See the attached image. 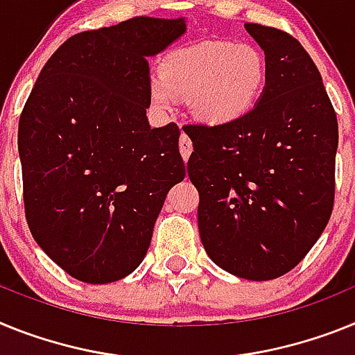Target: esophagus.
<instances>
[{
	"instance_id": "esophagus-1",
	"label": "esophagus",
	"mask_w": 355,
	"mask_h": 355,
	"mask_svg": "<svg viewBox=\"0 0 355 355\" xmlns=\"http://www.w3.org/2000/svg\"><path fill=\"white\" fill-rule=\"evenodd\" d=\"M178 146H180V153H182V157H184V160L189 159L191 152H193V143H191V139H189V137H187V134H182L180 135Z\"/></svg>"
}]
</instances>
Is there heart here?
Returning a JSON list of instances; mask_svg holds the SVG:
<instances>
[{
  "mask_svg": "<svg viewBox=\"0 0 355 355\" xmlns=\"http://www.w3.org/2000/svg\"><path fill=\"white\" fill-rule=\"evenodd\" d=\"M266 76V58L255 46L202 41L166 55L160 75L150 78V98L162 110L189 100L198 119L229 125L254 109Z\"/></svg>",
  "mask_w": 355,
  "mask_h": 355,
  "instance_id": "heart-1",
  "label": "heart"
}]
</instances>
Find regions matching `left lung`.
Returning <instances> with one entry per match:
<instances>
[{
    "label": "left lung",
    "mask_w": 355,
    "mask_h": 355,
    "mask_svg": "<svg viewBox=\"0 0 355 355\" xmlns=\"http://www.w3.org/2000/svg\"><path fill=\"white\" fill-rule=\"evenodd\" d=\"M264 49L263 96L229 125H186L205 252L232 275L271 280L306 257L334 207L338 119L304 46L246 23Z\"/></svg>",
    "instance_id": "8db88e82"
}]
</instances>
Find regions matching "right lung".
Returning <instances> with one entry per match:
<instances>
[{
  "label": "right lung",
  "mask_w": 355,
  "mask_h": 355,
  "mask_svg": "<svg viewBox=\"0 0 355 355\" xmlns=\"http://www.w3.org/2000/svg\"><path fill=\"white\" fill-rule=\"evenodd\" d=\"M184 19L134 17L55 51L19 118L24 214L71 277L114 282L139 266L168 191L184 180L175 123L150 128V64Z\"/></svg>",
  "instance_id": "add662e5"
}]
</instances>
